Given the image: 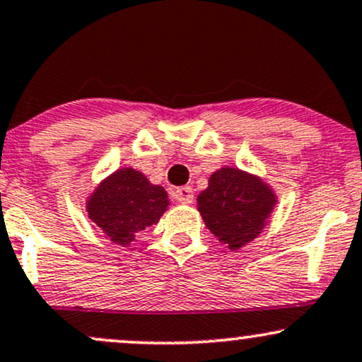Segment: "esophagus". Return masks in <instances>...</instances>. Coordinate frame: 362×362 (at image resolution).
<instances>
[{
    "label": "esophagus",
    "mask_w": 362,
    "mask_h": 362,
    "mask_svg": "<svg viewBox=\"0 0 362 362\" xmlns=\"http://www.w3.org/2000/svg\"><path fill=\"white\" fill-rule=\"evenodd\" d=\"M173 199L180 204H192L194 202V190L190 187H178L173 192Z\"/></svg>",
    "instance_id": "esophagus-1"
}]
</instances>
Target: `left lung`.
I'll return each mask as SVG.
<instances>
[{
	"instance_id": "obj_1",
	"label": "left lung",
	"mask_w": 362,
	"mask_h": 362,
	"mask_svg": "<svg viewBox=\"0 0 362 362\" xmlns=\"http://www.w3.org/2000/svg\"><path fill=\"white\" fill-rule=\"evenodd\" d=\"M276 204L273 190L258 177L238 168H221L197 197L204 223L229 250L251 243L267 226Z\"/></svg>"
}]
</instances>
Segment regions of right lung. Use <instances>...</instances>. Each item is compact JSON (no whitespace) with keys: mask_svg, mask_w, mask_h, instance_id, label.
I'll list each match as a JSON object with an SVG mask.
<instances>
[{"mask_svg":"<svg viewBox=\"0 0 362 362\" xmlns=\"http://www.w3.org/2000/svg\"><path fill=\"white\" fill-rule=\"evenodd\" d=\"M168 206L163 187L150 184L133 168L116 170L87 200L90 221L119 246H129L139 230L156 224Z\"/></svg>","mask_w":362,"mask_h":362,"instance_id":"1","label":"right lung"}]
</instances>
